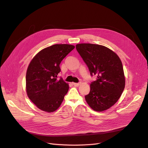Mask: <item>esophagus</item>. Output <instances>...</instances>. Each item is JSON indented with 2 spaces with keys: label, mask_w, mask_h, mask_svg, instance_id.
<instances>
[{
  "label": "esophagus",
  "mask_w": 148,
  "mask_h": 148,
  "mask_svg": "<svg viewBox=\"0 0 148 148\" xmlns=\"http://www.w3.org/2000/svg\"><path fill=\"white\" fill-rule=\"evenodd\" d=\"M80 84L81 83H73V84L75 86H79Z\"/></svg>",
  "instance_id": "34e87169"
}]
</instances>
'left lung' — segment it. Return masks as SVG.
Returning <instances> with one entry per match:
<instances>
[{"mask_svg":"<svg viewBox=\"0 0 148 148\" xmlns=\"http://www.w3.org/2000/svg\"><path fill=\"white\" fill-rule=\"evenodd\" d=\"M75 47L90 75L97 76V80L90 84V90L85 99L94 110H106L118 101L125 88L122 62L114 52L103 45L79 44Z\"/></svg>","mask_w":148,"mask_h":148,"instance_id":"8db88e82","label":"left lung"}]
</instances>
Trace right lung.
I'll return each mask as SVG.
<instances>
[{"label":"right lung","mask_w":148,"mask_h":148,"mask_svg":"<svg viewBox=\"0 0 148 148\" xmlns=\"http://www.w3.org/2000/svg\"><path fill=\"white\" fill-rule=\"evenodd\" d=\"M75 47L54 44L41 50L31 60L26 76V92L36 107L47 112L56 110L68 91V84L60 78L59 65Z\"/></svg>","instance_id":"add662e5"}]
</instances>
